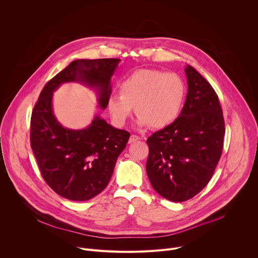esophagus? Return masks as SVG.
<instances>
[{"mask_svg":"<svg viewBox=\"0 0 258 258\" xmlns=\"http://www.w3.org/2000/svg\"><path fill=\"white\" fill-rule=\"evenodd\" d=\"M139 140H140V137H139V136H137V135H132L131 138H130V140H128V143L132 144V143H135V142H137V141H139Z\"/></svg>","mask_w":258,"mask_h":258,"instance_id":"34e87169","label":"esophagus"}]
</instances>
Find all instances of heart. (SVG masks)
<instances>
[{"mask_svg": "<svg viewBox=\"0 0 258 258\" xmlns=\"http://www.w3.org/2000/svg\"><path fill=\"white\" fill-rule=\"evenodd\" d=\"M119 91L107 101L113 120L123 125L136 106L138 124L154 128L165 127L178 117L186 96L185 83L176 73L148 68L133 71Z\"/></svg>", "mask_w": 258, "mask_h": 258, "instance_id": "obj_1", "label": "heart"}]
</instances>
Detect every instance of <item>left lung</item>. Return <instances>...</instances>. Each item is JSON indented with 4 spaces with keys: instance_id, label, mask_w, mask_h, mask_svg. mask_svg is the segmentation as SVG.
I'll list each match as a JSON object with an SVG mask.
<instances>
[{
    "instance_id": "8db88e82",
    "label": "left lung",
    "mask_w": 258,
    "mask_h": 258,
    "mask_svg": "<svg viewBox=\"0 0 258 258\" xmlns=\"http://www.w3.org/2000/svg\"><path fill=\"white\" fill-rule=\"evenodd\" d=\"M188 94L179 116L147 140L146 171L153 189L172 202L187 201L207 185L222 156L225 120L211 85L188 65Z\"/></svg>"
}]
</instances>
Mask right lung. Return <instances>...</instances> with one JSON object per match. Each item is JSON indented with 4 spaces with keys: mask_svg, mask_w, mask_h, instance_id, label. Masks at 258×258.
<instances>
[{
    "mask_svg": "<svg viewBox=\"0 0 258 258\" xmlns=\"http://www.w3.org/2000/svg\"><path fill=\"white\" fill-rule=\"evenodd\" d=\"M119 61L113 58L72 61L46 84L33 107L32 152L45 181L66 199L87 201L106 188L130 133L111 126L98 115L87 128L63 127L53 113V92L63 83L80 82L95 88L98 104L105 109L111 94L110 80Z\"/></svg>",
    "mask_w": 258,
    "mask_h": 258,
    "instance_id": "obj_1",
    "label": "right lung"
}]
</instances>
